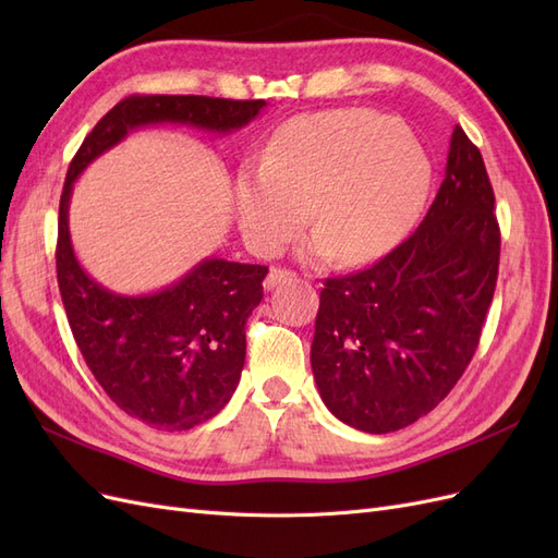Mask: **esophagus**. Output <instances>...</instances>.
<instances>
[{"label": "esophagus", "instance_id": "1", "mask_svg": "<svg viewBox=\"0 0 558 558\" xmlns=\"http://www.w3.org/2000/svg\"><path fill=\"white\" fill-rule=\"evenodd\" d=\"M293 277V272H289V269H281V267H275V269H269V275L265 277V281H263V286L267 291H272L275 286H279L281 281H286V279H291Z\"/></svg>", "mask_w": 558, "mask_h": 558}]
</instances>
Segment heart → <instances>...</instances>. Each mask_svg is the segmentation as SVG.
I'll return each instance as SVG.
<instances>
[{"label": "heart", "mask_w": 558, "mask_h": 558, "mask_svg": "<svg viewBox=\"0 0 558 558\" xmlns=\"http://www.w3.org/2000/svg\"><path fill=\"white\" fill-rule=\"evenodd\" d=\"M430 172L426 148L393 118L363 109L300 116L267 144L260 167L238 174L234 216L258 253L283 248L312 218L302 256L356 265L402 240Z\"/></svg>", "instance_id": "b5f03b06"}]
</instances>
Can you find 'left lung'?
Instances as JSON below:
<instances>
[{
	"label": "left lung",
	"instance_id": "8db88e82",
	"mask_svg": "<svg viewBox=\"0 0 558 558\" xmlns=\"http://www.w3.org/2000/svg\"><path fill=\"white\" fill-rule=\"evenodd\" d=\"M494 202L480 148L456 125L421 226L373 267L324 281L312 373L347 426L375 435L410 426L465 373L498 279Z\"/></svg>",
	"mask_w": 558,
	"mask_h": 558
}]
</instances>
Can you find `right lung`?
<instances>
[{
	"label": "right lung",
	"instance_id": "add662e5",
	"mask_svg": "<svg viewBox=\"0 0 558 558\" xmlns=\"http://www.w3.org/2000/svg\"><path fill=\"white\" fill-rule=\"evenodd\" d=\"M265 107V99L132 95L93 128L66 170L56 265L70 328L105 393L158 430H189L226 408L242 377L244 326L263 300L267 267L205 258L162 291L113 293L76 260L70 238L74 181L140 128L177 123L228 134Z\"/></svg>",
	"mask_w": 558,
	"mask_h": 558
}]
</instances>
